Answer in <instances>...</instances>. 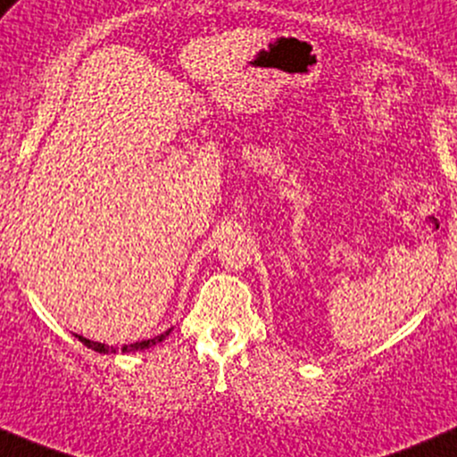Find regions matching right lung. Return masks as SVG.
I'll return each mask as SVG.
<instances>
[{"label": "right lung", "mask_w": 457, "mask_h": 457, "mask_svg": "<svg viewBox=\"0 0 457 457\" xmlns=\"http://www.w3.org/2000/svg\"><path fill=\"white\" fill-rule=\"evenodd\" d=\"M170 330H172V328H170ZM170 330H166V332H163V335H160V337H153V339L136 341V343H129V345H122L120 350H122V352H142V350H148V347L157 345V343H162L163 339H166V337L170 335ZM75 337H77V339H79L81 343H84L86 347H90V350H95V352H99V353H116V352H118V347H114V345H105V343L90 341V339H86V337H81V335H75Z\"/></svg>", "instance_id": "right-lung-1"}]
</instances>
